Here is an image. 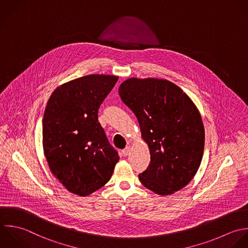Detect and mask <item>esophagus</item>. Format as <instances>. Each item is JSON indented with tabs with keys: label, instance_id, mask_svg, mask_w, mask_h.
Masks as SVG:
<instances>
[{
	"label": "esophagus",
	"instance_id": "34e87169",
	"mask_svg": "<svg viewBox=\"0 0 248 248\" xmlns=\"http://www.w3.org/2000/svg\"><path fill=\"white\" fill-rule=\"evenodd\" d=\"M129 153H130V147H129V146H128V147H126L124 150H123V155H124V156L128 155H129Z\"/></svg>",
	"mask_w": 248,
	"mask_h": 248
}]
</instances>
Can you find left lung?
<instances>
[{
    "label": "left lung",
    "mask_w": 248,
    "mask_h": 248,
    "mask_svg": "<svg viewBox=\"0 0 248 248\" xmlns=\"http://www.w3.org/2000/svg\"><path fill=\"white\" fill-rule=\"evenodd\" d=\"M119 93L135 114L151 163L139 174L144 186L159 195L184 188L197 173L204 153L205 129L201 115L183 90L156 78H129Z\"/></svg>",
    "instance_id": "obj_1"
}]
</instances>
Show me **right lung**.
I'll return each mask as SVG.
<instances>
[{"label":"right lung","mask_w":248,"mask_h":248,"mask_svg":"<svg viewBox=\"0 0 248 248\" xmlns=\"http://www.w3.org/2000/svg\"><path fill=\"white\" fill-rule=\"evenodd\" d=\"M118 78L92 74L74 79L58 87L47 102L44 155L53 175L74 194L88 196L101 188L120 159L97 119Z\"/></svg>","instance_id":"obj_1"}]
</instances>
